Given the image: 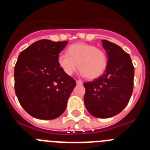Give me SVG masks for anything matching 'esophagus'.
<instances>
[{
    "instance_id": "esophagus-1",
    "label": "esophagus",
    "mask_w": 150,
    "mask_h": 150,
    "mask_svg": "<svg viewBox=\"0 0 150 150\" xmlns=\"http://www.w3.org/2000/svg\"><path fill=\"white\" fill-rule=\"evenodd\" d=\"M76 84H77V85H82V84H83V82H82L81 80H79V79L76 80Z\"/></svg>"
}]
</instances>
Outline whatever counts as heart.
Returning <instances> with one entry per match:
<instances>
[{
    "instance_id": "heart-1",
    "label": "heart",
    "mask_w": 150,
    "mask_h": 150,
    "mask_svg": "<svg viewBox=\"0 0 150 150\" xmlns=\"http://www.w3.org/2000/svg\"><path fill=\"white\" fill-rule=\"evenodd\" d=\"M58 63L64 73L68 76L72 75L79 67L81 76L95 79L105 73L108 58L104 50L94 45L77 43L69 46L67 54H59Z\"/></svg>"
}]
</instances>
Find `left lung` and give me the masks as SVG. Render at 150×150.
Returning <instances> with one entry per match:
<instances>
[{"label":"left lung","mask_w":150,"mask_h":150,"mask_svg":"<svg viewBox=\"0 0 150 150\" xmlns=\"http://www.w3.org/2000/svg\"><path fill=\"white\" fill-rule=\"evenodd\" d=\"M101 42L108 65L101 76L83 83L84 103L90 114L105 119L119 114L128 104L133 91L134 67L130 55L120 46L106 40Z\"/></svg>","instance_id":"8db88e82"}]
</instances>
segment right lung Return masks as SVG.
Wrapping results in <instances>:
<instances>
[{"label":"right lung","instance_id":"right-lung-1","mask_svg":"<svg viewBox=\"0 0 150 150\" xmlns=\"http://www.w3.org/2000/svg\"><path fill=\"white\" fill-rule=\"evenodd\" d=\"M67 41H36L21 52L14 69L15 91L24 110L39 120L64 112L76 81L59 67L58 57Z\"/></svg>","mask_w":150,"mask_h":150}]
</instances>
